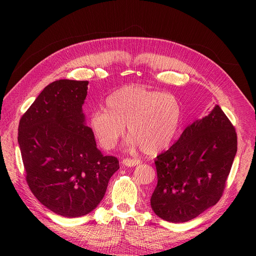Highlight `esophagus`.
Masks as SVG:
<instances>
[{"label":"esophagus","mask_w":256,"mask_h":256,"mask_svg":"<svg viewBox=\"0 0 256 256\" xmlns=\"http://www.w3.org/2000/svg\"><path fill=\"white\" fill-rule=\"evenodd\" d=\"M140 164V160L136 158H124L122 160V165L126 167H135Z\"/></svg>","instance_id":"obj_1"}]
</instances>
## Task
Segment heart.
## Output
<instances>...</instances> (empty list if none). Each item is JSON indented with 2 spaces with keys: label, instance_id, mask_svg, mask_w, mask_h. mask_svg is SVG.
Listing matches in <instances>:
<instances>
[{
  "label": "heart",
  "instance_id": "obj_1",
  "mask_svg": "<svg viewBox=\"0 0 256 256\" xmlns=\"http://www.w3.org/2000/svg\"><path fill=\"white\" fill-rule=\"evenodd\" d=\"M180 121L182 104L178 98L144 85H128L108 96L106 110L94 111L89 126L102 148L112 150L128 124V146L156 154L172 143Z\"/></svg>",
  "mask_w": 256,
  "mask_h": 256
}]
</instances>
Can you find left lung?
<instances>
[{"mask_svg": "<svg viewBox=\"0 0 256 256\" xmlns=\"http://www.w3.org/2000/svg\"><path fill=\"white\" fill-rule=\"evenodd\" d=\"M236 148V130L218 104L188 126L180 139L154 160L158 184L150 206L156 216L182 223L216 204Z\"/></svg>", "mask_w": 256, "mask_h": 256, "instance_id": "left-lung-1", "label": "left lung"}]
</instances>
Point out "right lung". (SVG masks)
<instances>
[{
  "mask_svg": "<svg viewBox=\"0 0 256 256\" xmlns=\"http://www.w3.org/2000/svg\"><path fill=\"white\" fill-rule=\"evenodd\" d=\"M88 80H58L48 85L20 118L18 145L26 180L34 196L66 218L96 208L119 169L104 156L82 110Z\"/></svg>",
  "mask_w": 256,
  "mask_h": 256,
  "instance_id": "obj_1",
  "label": "right lung"
}]
</instances>
